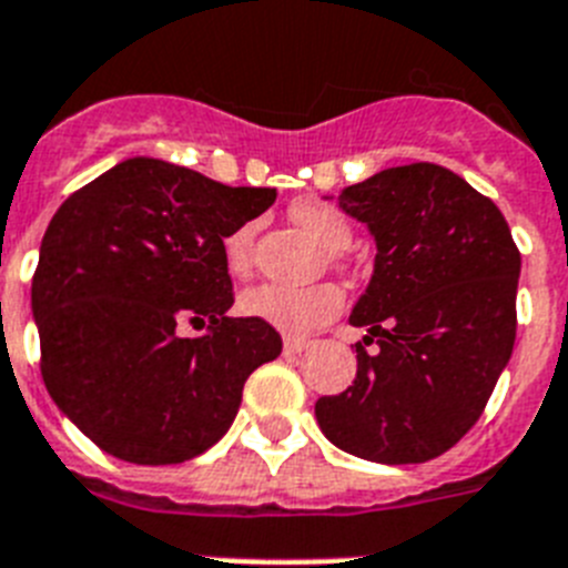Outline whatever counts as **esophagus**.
<instances>
[{"mask_svg": "<svg viewBox=\"0 0 568 568\" xmlns=\"http://www.w3.org/2000/svg\"><path fill=\"white\" fill-rule=\"evenodd\" d=\"M308 349V341H300V337H285V355H300V352Z\"/></svg>", "mask_w": 568, "mask_h": 568, "instance_id": "1", "label": "esophagus"}]
</instances>
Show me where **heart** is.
I'll return each mask as SVG.
<instances>
[{
  "label": "heart",
  "mask_w": 568,
  "mask_h": 568,
  "mask_svg": "<svg viewBox=\"0 0 568 568\" xmlns=\"http://www.w3.org/2000/svg\"><path fill=\"white\" fill-rule=\"evenodd\" d=\"M292 219L312 240L321 242L326 251H343L349 245L352 231L343 213L323 202H297L292 207ZM254 222H245L231 231L222 242L225 265L231 274L245 276L251 271L254 254ZM343 308V292L335 283L317 285H276L262 283L242 292L240 312L260 323L280 328L285 335H308L317 326L328 323Z\"/></svg>",
  "instance_id": "heart-1"
}]
</instances>
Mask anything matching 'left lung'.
Wrapping results in <instances>:
<instances>
[{
    "instance_id": "8db88e82",
    "label": "left lung",
    "mask_w": 568,
    "mask_h": 568,
    "mask_svg": "<svg viewBox=\"0 0 568 568\" xmlns=\"http://www.w3.org/2000/svg\"><path fill=\"white\" fill-rule=\"evenodd\" d=\"M375 240L357 375L323 395V436L357 459L407 465L442 456L483 416L517 335L519 251L499 207L438 164L389 166L337 195Z\"/></svg>"
}]
</instances>
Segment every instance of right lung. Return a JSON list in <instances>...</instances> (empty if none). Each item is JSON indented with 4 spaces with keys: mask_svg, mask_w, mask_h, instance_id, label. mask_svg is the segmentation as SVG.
Masks as SVG:
<instances>
[{
    "mask_svg": "<svg viewBox=\"0 0 568 568\" xmlns=\"http://www.w3.org/2000/svg\"><path fill=\"white\" fill-rule=\"evenodd\" d=\"M274 199L138 155L60 204L31 283L42 381L100 450L175 465L225 436L247 375L283 341L227 317L222 242ZM184 322L203 335L181 336Z\"/></svg>",
    "mask_w": 568,
    "mask_h": 568,
    "instance_id": "right-lung-1",
    "label": "right lung"
}]
</instances>
